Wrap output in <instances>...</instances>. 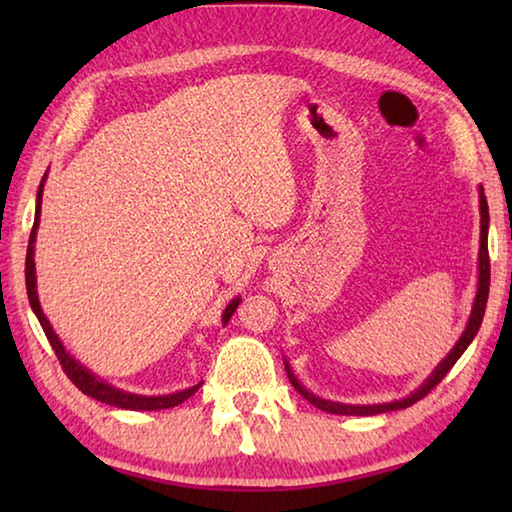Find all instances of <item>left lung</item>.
I'll return each instance as SVG.
<instances>
[{"instance_id":"left-lung-1","label":"left lung","mask_w":512,"mask_h":512,"mask_svg":"<svg viewBox=\"0 0 512 512\" xmlns=\"http://www.w3.org/2000/svg\"><path fill=\"white\" fill-rule=\"evenodd\" d=\"M479 212H481V239H479V266H476V296L472 302V311L470 318H467V325L463 329V334L458 336V341L454 343V348L449 350L447 357L438 363L436 368L431 370V375L422 381V384L415 388L411 395L402 397V400H393V402H384V404H343V402H332V400H323L300 384V379L296 377V372L291 370V363L284 359V368H287L289 381L293 388L305 397L307 402L318 406L320 411L334 413V415H377V413H386V411H400L406 409V406L415 404L422 400L431 388H436L443 377L452 370L454 363L461 359V354L467 350V345L474 341L476 332H479L481 320L485 314V305H488V291H490V259H488V228H490V214H488V201H485L483 187L479 185Z\"/></svg>"}]
</instances>
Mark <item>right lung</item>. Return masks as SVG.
Returning <instances> with one entry per match:
<instances>
[{
    "label": "right lung",
    "instance_id": "right-lung-1",
    "mask_svg": "<svg viewBox=\"0 0 512 512\" xmlns=\"http://www.w3.org/2000/svg\"><path fill=\"white\" fill-rule=\"evenodd\" d=\"M47 183V173L45 178H42V183L38 187V194H36V219H33V230H31V237H29V248H27V268H24V273H27V293H29V302H31V309L36 318L40 320L42 329H45L47 339L51 343V348H54L56 357L60 361V366L67 372V377L74 381L76 388L83 391L88 397H94V400H99L103 404H110V406H117V409H128V411H160V409H171V406H178L183 404L185 400H189L201 384L196 386H189L185 391H176V393H167V395H140V393H131V391H124V388H117L108 384V381H103L99 375H94L90 368H85L81 361H76L72 354L67 352V348L63 345V341L58 339V334L54 332V327L45 316V311L40 307V298H38V277H36V237H38V225H40V210H42V189H45ZM241 296L232 298L228 305H225L223 314H221V323L223 327L228 325V320L235 314V309L239 307Z\"/></svg>",
    "mask_w": 512,
    "mask_h": 512
}]
</instances>
